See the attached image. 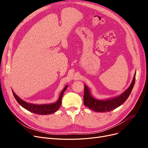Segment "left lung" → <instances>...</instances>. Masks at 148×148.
Listing matches in <instances>:
<instances>
[{"instance_id": "left-lung-1", "label": "left lung", "mask_w": 148, "mask_h": 148, "mask_svg": "<svg viewBox=\"0 0 148 148\" xmlns=\"http://www.w3.org/2000/svg\"><path fill=\"white\" fill-rule=\"evenodd\" d=\"M136 74L130 87L119 97L106 100H99L92 97L88 88L84 85L83 103L84 106L95 112H110L121 106L130 96L135 83Z\"/></svg>"}]
</instances>
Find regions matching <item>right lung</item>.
<instances>
[{
	"label": "right lung",
	"mask_w": 148,
	"mask_h": 148,
	"mask_svg": "<svg viewBox=\"0 0 148 148\" xmlns=\"http://www.w3.org/2000/svg\"><path fill=\"white\" fill-rule=\"evenodd\" d=\"M67 87L68 86H66L65 88L63 89V90L60 93V95L59 96L58 101L55 103L50 104L36 105L34 104L28 103L20 99L16 95V94H15L14 92H12V93L15 99L17 100L18 103L28 111L38 114H50L53 113H54L59 109V108L61 105L62 96H63L64 93L66 90Z\"/></svg>",
	"instance_id": "add662e5"
}]
</instances>
